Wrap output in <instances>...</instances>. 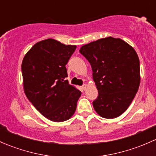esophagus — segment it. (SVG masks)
Masks as SVG:
<instances>
[{
    "instance_id": "34e87169",
    "label": "esophagus",
    "mask_w": 156,
    "mask_h": 156,
    "mask_svg": "<svg viewBox=\"0 0 156 156\" xmlns=\"http://www.w3.org/2000/svg\"><path fill=\"white\" fill-rule=\"evenodd\" d=\"M82 89L83 90H86V89H87V84H83L82 85Z\"/></svg>"
}]
</instances>
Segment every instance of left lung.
I'll use <instances>...</instances> for the list:
<instances>
[{
    "instance_id": "obj_1",
    "label": "left lung",
    "mask_w": 156,
    "mask_h": 156,
    "mask_svg": "<svg viewBox=\"0 0 156 156\" xmlns=\"http://www.w3.org/2000/svg\"><path fill=\"white\" fill-rule=\"evenodd\" d=\"M80 53L87 59L99 95L93 102L97 114L115 119L125 112L140 83L137 53L121 38L107 37L84 45Z\"/></svg>"
}]
</instances>
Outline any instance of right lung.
<instances>
[{
    "instance_id": "right-lung-1",
    "label": "right lung",
    "mask_w": 156,
    "mask_h": 156,
    "mask_svg": "<svg viewBox=\"0 0 156 156\" xmlns=\"http://www.w3.org/2000/svg\"><path fill=\"white\" fill-rule=\"evenodd\" d=\"M76 49L49 38L36 43L22 62L23 88L29 100L54 122L70 119L81 92L69 84L66 65Z\"/></svg>"
}]
</instances>
